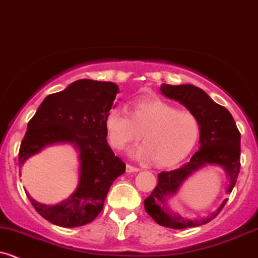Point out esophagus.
Returning <instances> with one entry per match:
<instances>
[{"label": "esophagus", "mask_w": 258, "mask_h": 258, "mask_svg": "<svg viewBox=\"0 0 258 258\" xmlns=\"http://www.w3.org/2000/svg\"><path fill=\"white\" fill-rule=\"evenodd\" d=\"M138 170H140V168L134 167V165H131V164H127V165H126V172H127V173L138 172Z\"/></svg>", "instance_id": "1"}]
</instances>
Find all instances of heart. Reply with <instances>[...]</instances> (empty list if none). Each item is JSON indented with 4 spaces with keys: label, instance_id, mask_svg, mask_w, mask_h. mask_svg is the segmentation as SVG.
<instances>
[{
    "label": "heart",
    "instance_id": "heart-1",
    "mask_svg": "<svg viewBox=\"0 0 258 258\" xmlns=\"http://www.w3.org/2000/svg\"><path fill=\"white\" fill-rule=\"evenodd\" d=\"M108 140L123 150L142 137L146 142L131 151L135 158L170 167L183 161L197 143L200 123L189 111H179L158 97H143L132 104V112L117 105L105 118Z\"/></svg>",
    "mask_w": 258,
    "mask_h": 258
}]
</instances>
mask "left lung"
<instances>
[{"mask_svg":"<svg viewBox=\"0 0 258 258\" xmlns=\"http://www.w3.org/2000/svg\"><path fill=\"white\" fill-rule=\"evenodd\" d=\"M161 93L168 99L184 105L200 123L199 151L180 168L158 174V184L145 200V209L157 224L170 229H186L208 224L218 216L226 204L225 199L218 210L200 219H186L174 213L169 205L181 184L194 172L207 165H219L227 175L226 193H231L240 172V141L234 117L227 108L216 104L204 90L190 84L168 85L162 84Z\"/></svg>","mask_w":258,"mask_h":258,"instance_id":"left-lung-1","label":"left lung"}]
</instances>
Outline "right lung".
<instances>
[{
    "label": "right lung",
    "instance_id": "add662e5",
    "mask_svg": "<svg viewBox=\"0 0 258 258\" xmlns=\"http://www.w3.org/2000/svg\"><path fill=\"white\" fill-rule=\"evenodd\" d=\"M120 91L111 81L80 79L43 100L27 126L21 143L20 165L43 148L70 143L79 153V183L68 199L55 205L27 197L39 215L61 227L89 224L101 213L111 184L126 164L107 145L105 118Z\"/></svg>",
    "mask_w": 258,
    "mask_h": 258
}]
</instances>
